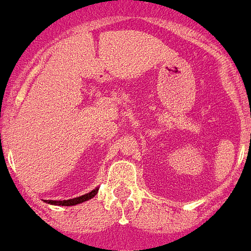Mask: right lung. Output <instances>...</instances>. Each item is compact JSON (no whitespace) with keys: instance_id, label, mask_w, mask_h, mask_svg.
<instances>
[{"instance_id":"right-lung-1","label":"right lung","mask_w":251,"mask_h":251,"mask_svg":"<svg viewBox=\"0 0 251 251\" xmlns=\"http://www.w3.org/2000/svg\"><path fill=\"white\" fill-rule=\"evenodd\" d=\"M99 192V188H96L92 192H89L86 195H82L79 197H74V199H70V200H46L49 204H52V205H65V207H69V205H75V204H81L83 201H88L89 199H92L97 195Z\"/></svg>"}]
</instances>
